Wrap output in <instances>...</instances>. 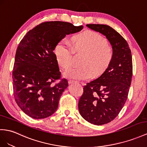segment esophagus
<instances>
[{
  "mask_svg": "<svg viewBox=\"0 0 147 147\" xmlns=\"http://www.w3.org/2000/svg\"><path fill=\"white\" fill-rule=\"evenodd\" d=\"M77 81H74V80H69L68 81V83L69 84H73V83H76Z\"/></svg>",
  "mask_w": 147,
  "mask_h": 147,
  "instance_id": "esophagus-1",
  "label": "esophagus"
}]
</instances>
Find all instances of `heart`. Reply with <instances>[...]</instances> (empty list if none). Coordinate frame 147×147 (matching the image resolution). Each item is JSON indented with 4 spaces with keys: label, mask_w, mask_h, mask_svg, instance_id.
<instances>
[{
    "label": "heart",
    "mask_w": 147,
    "mask_h": 147,
    "mask_svg": "<svg viewBox=\"0 0 147 147\" xmlns=\"http://www.w3.org/2000/svg\"><path fill=\"white\" fill-rule=\"evenodd\" d=\"M74 50L86 53L82 66H73L65 71V76L78 80H87L93 76H100L106 71L113 59L114 51L106 39L93 31L81 33L71 39H66L58 43L55 54L59 65L67 68L73 64Z\"/></svg>",
    "instance_id": "b5f03b06"
}]
</instances>
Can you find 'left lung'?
Segmentation results:
<instances>
[{"mask_svg":"<svg viewBox=\"0 0 147 147\" xmlns=\"http://www.w3.org/2000/svg\"><path fill=\"white\" fill-rule=\"evenodd\" d=\"M86 26L106 36L114 51L107 69L84 86L78 103L82 117L91 123L101 125L114 120L126 102L132 76V58L127 41L114 28L102 24Z\"/></svg>","mask_w":147,"mask_h":147,"instance_id":"obj_1","label":"left lung"}]
</instances>
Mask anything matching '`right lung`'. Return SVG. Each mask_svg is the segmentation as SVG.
<instances>
[{
    "mask_svg": "<svg viewBox=\"0 0 147 147\" xmlns=\"http://www.w3.org/2000/svg\"><path fill=\"white\" fill-rule=\"evenodd\" d=\"M82 28L69 22H45L20 41L12 73L13 95L18 107L30 117L47 118L57 109L68 82L61 78L54 50L66 35ZM57 80L60 81L55 84Z\"/></svg>",
    "mask_w": 147,
    "mask_h": 147,
    "instance_id": "obj_1",
    "label": "right lung"
}]
</instances>
